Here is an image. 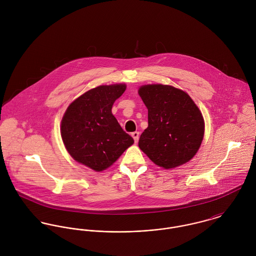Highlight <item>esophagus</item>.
<instances>
[{"label":"esophagus","instance_id":"obj_1","mask_svg":"<svg viewBox=\"0 0 256 256\" xmlns=\"http://www.w3.org/2000/svg\"><path fill=\"white\" fill-rule=\"evenodd\" d=\"M131 136L133 137V139H134V141H135V143H137L138 141H139V136H140V134H139V132H133L132 134H131Z\"/></svg>","mask_w":256,"mask_h":256}]
</instances>
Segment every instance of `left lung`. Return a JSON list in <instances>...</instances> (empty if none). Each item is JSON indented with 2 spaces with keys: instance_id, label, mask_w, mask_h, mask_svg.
Segmentation results:
<instances>
[{
  "instance_id": "8db88e82",
  "label": "left lung",
  "mask_w": 256,
  "mask_h": 256,
  "mask_svg": "<svg viewBox=\"0 0 256 256\" xmlns=\"http://www.w3.org/2000/svg\"><path fill=\"white\" fill-rule=\"evenodd\" d=\"M148 108V128L139 148L156 166L170 170L189 162L204 137V118L192 98L166 84H145L138 90Z\"/></svg>"
}]
</instances>
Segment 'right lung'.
Masks as SVG:
<instances>
[{"label": "right lung", "instance_id": "add662e5", "mask_svg": "<svg viewBox=\"0 0 256 256\" xmlns=\"http://www.w3.org/2000/svg\"><path fill=\"white\" fill-rule=\"evenodd\" d=\"M125 90V84L92 88L74 100L62 118L61 136L68 152L96 172L110 168L134 143L111 112Z\"/></svg>", "mask_w": 256, "mask_h": 256}]
</instances>
